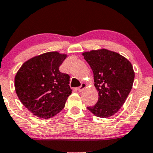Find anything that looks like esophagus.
Wrapping results in <instances>:
<instances>
[{
    "instance_id": "34e87169",
    "label": "esophagus",
    "mask_w": 153,
    "mask_h": 153,
    "mask_svg": "<svg viewBox=\"0 0 153 153\" xmlns=\"http://www.w3.org/2000/svg\"><path fill=\"white\" fill-rule=\"evenodd\" d=\"M85 88H86V84H85V82H82L81 85H80V86L78 88V90L79 92H82V91H83L84 89Z\"/></svg>"
}]
</instances>
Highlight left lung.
Here are the masks:
<instances>
[{
  "mask_svg": "<svg viewBox=\"0 0 153 153\" xmlns=\"http://www.w3.org/2000/svg\"><path fill=\"white\" fill-rule=\"evenodd\" d=\"M94 73L98 102L87 108L95 116L108 118L123 106L132 88L134 72L131 62L117 52L106 49L82 53Z\"/></svg>",
  "mask_w": 153,
  "mask_h": 153,
  "instance_id": "8db88e82",
  "label": "left lung"
}]
</instances>
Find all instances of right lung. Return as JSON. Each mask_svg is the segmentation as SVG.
Returning a JSON list of instances; mask_svg holds the SVG:
<instances>
[{
  "instance_id": "obj_1",
  "label": "right lung",
  "mask_w": 153,
  "mask_h": 153,
  "mask_svg": "<svg viewBox=\"0 0 153 153\" xmlns=\"http://www.w3.org/2000/svg\"><path fill=\"white\" fill-rule=\"evenodd\" d=\"M67 54L50 52L35 56L22 65L15 76L19 100L33 114L49 119L63 109L72 94L69 75L59 71Z\"/></svg>"
}]
</instances>
